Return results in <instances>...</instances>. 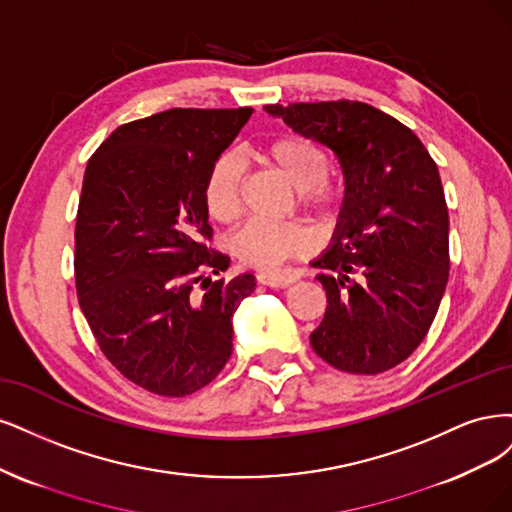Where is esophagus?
<instances>
[{
    "mask_svg": "<svg viewBox=\"0 0 512 512\" xmlns=\"http://www.w3.org/2000/svg\"><path fill=\"white\" fill-rule=\"evenodd\" d=\"M293 276L287 272H274V270H266V272H257V283L266 285V287H289L293 283Z\"/></svg>",
    "mask_w": 512,
    "mask_h": 512,
    "instance_id": "1",
    "label": "esophagus"
}]
</instances>
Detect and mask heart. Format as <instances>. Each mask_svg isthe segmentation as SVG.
<instances>
[{
    "label": "heart",
    "mask_w": 512,
    "mask_h": 512,
    "mask_svg": "<svg viewBox=\"0 0 512 512\" xmlns=\"http://www.w3.org/2000/svg\"><path fill=\"white\" fill-rule=\"evenodd\" d=\"M263 157L300 193L302 202L323 208L332 195L323 183L327 176V159L319 148L300 136H278L266 148ZM242 161L234 153H225L212 163L204 185V204L210 217L219 223L232 221L240 208ZM317 246L310 229L295 223H276L251 219L232 236L234 255L253 268H274L280 261L302 257Z\"/></svg>",
    "instance_id": "obj_1"
}]
</instances>
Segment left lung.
Segmentation results:
<instances>
[{"label": "left lung", "instance_id": "1", "mask_svg": "<svg viewBox=\"0 0 512 512\" xmlns=\"http://www.w3.org/2000/svg\"><path fill=\"white\" fill-rule=\"evenodd\" d=\"M334 153L344 200L332 242L310 263L327 293L315 353L351 374H381L417 349L449 280V210L427 148L364 102L263 106Z\"/></svg>", "mask_w": 512, "mask_h": 512}]
</instances>
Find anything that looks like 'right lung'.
Returning <instances> with one entry per match:
<instances>
[{
  "label": "right lung",
  "mask_w": 512,
  "mask_h": 512,
  "mask_svg": "<svg viewBox=\"0 0 512 512\" xmlns=\"http://www.w3.org/2000/svg\"><path fill=\"white\" fill-rule=\"evenodd\" d=\"M253 108H172L117 127L87 163L76 219V291L91 332L131 383L183 398L232 355V317L255 276L212 280L204 185ZM202 282L204 294L192 287Z\"/></svg>",
  "instance_id": "add662e5"
}]
</instances>
